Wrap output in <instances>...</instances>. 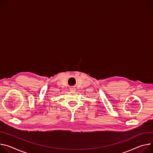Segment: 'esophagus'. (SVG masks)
<instances>
[{
    "label": "esophagus",
    "instance_id": "esophagus-1",
    "mask_svg": "<svg viewBox=\"0 0 153 153\" xmlns=\"http://www.w3.org/2000/svg\"><path fill=\"white\" fill-rule=\"evenodd\" d=\"M70 91H71V92H75L76 90H75V88H71V89H70Z\"/></svg>",
    "mask_w": 153,
    "mask_h": 153
}]
</instances>
